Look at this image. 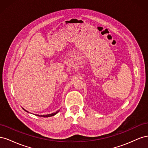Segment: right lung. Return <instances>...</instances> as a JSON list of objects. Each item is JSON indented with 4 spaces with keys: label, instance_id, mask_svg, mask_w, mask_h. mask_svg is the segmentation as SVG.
Instances as JSON below:
<instances>
[{
    "label": "right lung",
    "instance_id": "right-lung-1",
    "mask_svg": "<svg viewBox=\"0 0 148 148\" xmlns=\"http://www.w3.org/2000/svg\"><path fill=\"white\" fill-rule=\"evenodd\" d=\"M23 109L25 111L27 112H28V113H29V112H28L27 110H25L24 108H23ZM59 110H58L57 111H56V112H53V113H52V114H47V115H38V114H35V115L38 116V117H52V116H53V115H56V114H57L58 112H59Z\"/></svg>",
    "mask_w": 148,
    "mask_h": 148
}]
</instances>
